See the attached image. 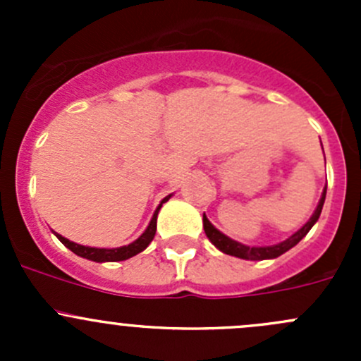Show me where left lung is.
Listing matches in <instances>:
<instances>
[{
	"label": "left lung",
	"instance_id": "obj_1",
	"mask_svg": "<svg viewBox=\"0 0 361 361\" xmlns=\"http://www.w3.org/2000/svg\"><path fill=\"white\" fill-rule=\"evenodd\" d=\"M325 197H326V187L323 188L322 197H319L318 206H316L314 213L311 214V218H309V220L305 221V224L302 225V227L298 228L297 232H293V234L290 235L288 239H285V241L278 243V245H271V246H246V245H243V243L234 241V239H231V238H228V235H225L224 232L218 231V228L214 227V225L211 224L209 220H207L206 213L202 214L204 232H206L207 239H209V241L214 245V248L220 250L221 253L232 255V257L243 258V260H272V258H278L279 255H283V253H286V251H288V250H292L295 245H298V243H300L302 239H304L305 235H307V232L311 231L312 225H314L316 221H318L319 214H322L323 204H325Z\"/></svg>",
	"mask_w": 361,
	"mask_h": 361
}]
</instances>
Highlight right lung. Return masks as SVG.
<instances>
[{
	"mask_svg": "<svg viewBox=\"0 0 361 361\" xmlns=\"http://www.w3.org/2000/svg\"><path fill=\"white\" fill-rule=\"evenodd\" d=\"M171 197H173V194H169L167 197H164L162 201H160L157 209H155L154 216H152L150 224H148V227L145 228L143 234H141L136 241H133L130 245H127V246H120V248H94V246H83V245H78V243L69 241V239L63 238L61 234H57V232H54V234L57 235V239H59V241L63 243L68 250H71L73 253L78 255V257L87 258V260L99 262V264H103V262L127 260V258L134 257V255H137V253H141V251L147 250L148 245L154 241L155 231H157V214H159L160 207H162V204L169 201Z\"/></svg>",
	"mask_w": 361,
	"mask_h": 361,
	"instance_id": "1",
	"label": "right lung"
}]
</instances>
